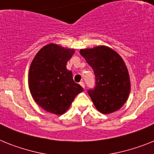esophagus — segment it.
<instances>
[{"label":"esophagus","mask_w":154,"mask_h":154,"mask_svg":"<svg viewBox=\"0 0 154 154\" xmlns=\"http://www.w3.org/2000/svg\"><path fill=\"white\" fill-rule=\"evenodd\" d=\"M79 84H80V85H81V86L82 87V88H83V89H84V88H85V83H84L83 82H80Z\"/></svg>","instance_id":"34e87169"}]
</instances>
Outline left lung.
Returning <instances> with one entry per match:
<instances>
[{"label": "left lung", "mask_w": 154, "mask_h": 154, "mask_svg": "<svg viewBox=\"0 0 154 154\" xmlns=\"http://www.w3.org/2000/svg\"><path fill=\"white\" fill-rule=\"evenodd\" d=\"M94 71L96 86L88 91L96 108L103 114L119 109L130 92V76L123 58L106 46L80 50Z\"/></svg>", "instance_id": "left-lung-1"}]
</instances>
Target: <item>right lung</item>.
<instances>
[{"instance_id":"add662e5","label":"right lung","mask_w":154,"mask_h":154,"mask_svg":"<svg viewBox=\"0 0 154 154\" xmlns=\"http://www.w3.org/2000/svg\"><path fill=\"white\" fill-rule=\"evenodd\" d=\"M74 49L55 44L43 47L31 62L28 83L31 96L45 111L62 115L83 88L75 83L72 72L66 69Z\"/></svg>"}]
</instances>
